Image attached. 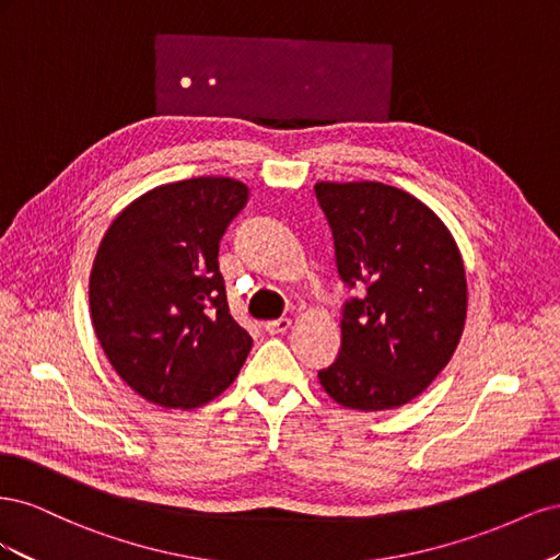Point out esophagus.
<instances>
[{
	"label": "esophagus",
	"instance_id": "1",
	"mask_svg": "<svg viewBox=\"0 0 560 560\" xmlns=\"http://www.w3.org/2000/svg\"><path fill=\"white\" fill-rule=\"evenodd\" d=\"M292 327V319H287V317H280V319H270V322H266L264 325V329L270 334V336H276V334H284L287 329Z\"/></svg>",
	"mask_w": 560,
	"mask_h": 560
}]
</instances>
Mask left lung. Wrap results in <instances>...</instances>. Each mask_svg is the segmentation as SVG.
I'll list each match as a JSON object with an SVG mask.
<instances>
[{
    "instance_id": "obj_1",
    "label": "left lung",
    "mask_w": 560,
    "mask_h": 560,
    "mask_svg": "<svg viewBox=\"0 0 560 560\" xmlns=\"http://www.w3.org/2000/svg\"><path fill=\"white\" fill-rule=\"evenodd\" d=\"M350 299L341 352L317 378L346 409L385 411L416 399L460 343L467 317L463 254L425 202L381 182H317Z\"/></svg>"
}]
</instances>
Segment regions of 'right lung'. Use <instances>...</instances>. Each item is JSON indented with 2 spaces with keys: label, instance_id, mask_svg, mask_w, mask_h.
Here are the masks:
<instances>
[{
  "label": "right lung",
  "instance_id": "right-lung-1",
  "mask_svg": "<svg viewBox=\"0 0 560 560\" xmlns=\"http://www.w3.org/2000/svg\"><path fill=\"white\" fill-rule=\"evenodd\" d=\"M247 196L231 177L156 186L116 214L97 247L89 282L97 341L124 383L163 409L222 395L252 348L217 261Z\"/></svg>",
  "mask_w": 560,
  "mask_h": 560
}]
</instances>
